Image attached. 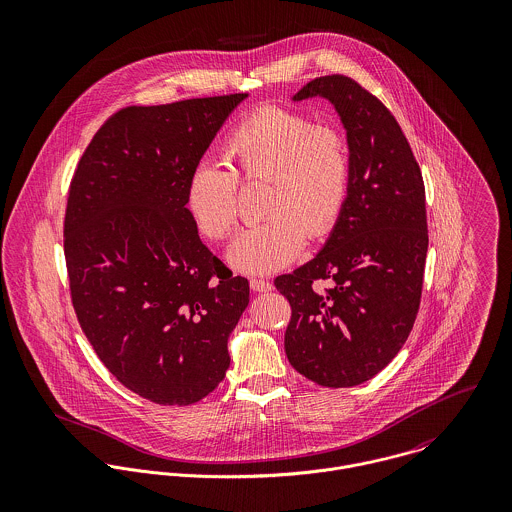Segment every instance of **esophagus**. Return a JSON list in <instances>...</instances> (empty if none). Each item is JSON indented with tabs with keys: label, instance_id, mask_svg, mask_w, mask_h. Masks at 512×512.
Masks as SVG:
<instances>
[{
	"label": "esophagus",
	"instance_id": "1",
	"mask_svg": "<svg viewBox=\"0 0 512 512\" xmlns=\"http://www.w3.org/2000/svg\"><path fill=\"white\" fill-rule=\"evenodd\" d=\"M250 288L258 293L272 292L274 290V286L268 280H250Z\"/></svg>",
	"mask_w": 512,
	"mask_h": 512
}]
</instances>
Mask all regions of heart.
Wrapping results in <instances>:
<instances>
[{
    "label": "heart",
    "mask_w": 512,
    "mask_h": 512,
    "mask_svg": "<svg viewBox=\"0 0 512 512\" xmlns=\"http://www.w3.org/2000/svg\"><path fill=\"white\" fill-rule=\"evenodd\" d=\"M232 165L201 161L193 167L185 205L199 230L226 238L238 219L236 177L268 179L264 215L242 230L228 248V264L250 276L274 274L299 256L305 236H325L349 197L351 161L347 144L331 128H313L303 114L262 106L242 118L224 142Z\"/></svg>",
    "instance_id": "obj_1"
}]
</instances>
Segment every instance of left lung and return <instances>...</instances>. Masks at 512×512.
Here are the masks:
<instances>
[{
	"label": "left lung",
	"mask_w": 512,
	"mask_h": 512,
	"mask_svg": "<svg viewBox=\"0 0 512 512\" xmlns=\"http://www.w3.org/2000/svg\"><path fill=\"white\" fill-rule=\"evenodd\" d=\"M327 100L347 132L351 185L343 213L313 260L276 278L292 305L286 355L305 378L363 384L406 343L428 254L426 189L388 108L347 76L307 82L292 102ZM329 279L327 291L314 286Z\"/></svg>",
	"instance_id": "8db88e82"
}]
</instances>
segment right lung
<instances>
[{"mask_svg": "<svg viewBox=\"0 0 512 512\" xmlns=\"http://www.w3.org/2000/svg\"><path fill=\"white\" fill-rule=\"evenodd\" d=\"M248 94L132 106L92 138L74 173L65 258L74 311L104 366L155 404L187 406L224 378L248 307L185 205L193 167Z\"/></svg>", "mask_w": 512, "mask_h": 512, "instance_id": "right-lung-1", "label": "right lung"}]
</instances>
